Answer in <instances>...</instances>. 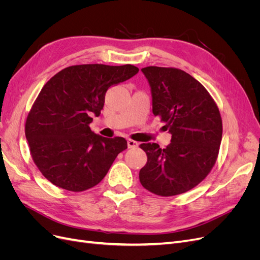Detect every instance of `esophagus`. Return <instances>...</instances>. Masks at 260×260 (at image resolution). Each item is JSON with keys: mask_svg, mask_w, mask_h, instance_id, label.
I'll return each instance as SVG.
<instances>
[{"mask_svg": "<svg viewBox=\"0 0 260 260\" xmlns=\"http://www.w3.org/2000/svg\"><path fill=\"white\" fill-rule=\"evenodd\" d=\"M139 146V143L133 140H128V147L129 148H136Z\"/></svg>", "mask_w": 260, "mask_h": 260, "instance_id": "1", "label": "esophagus"}]
</instances>
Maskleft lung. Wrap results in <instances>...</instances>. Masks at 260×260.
I'll use <instances>...</instances> for the list:
<instances>
[{
	"label": "left lung",
	"mask_w": 260,
	"mask_h": 260,
	"mask_svg": "<svg viewBox=\"0 0 260 260\" xmlns=\"http://www.w3.org/2000/svg\"><path fill=\"white\" fill-rule=\"evenodd\" d=\"M151 86L154 116H159L171 143H142L147 162L140 182L160 196L191 190L214 167L222 139V120L210 94L198 80L177 68L141 69Z\"/></svg>",
	"instance_id": "8db88e82"
}]
</instances>
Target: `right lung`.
I'll list each match as a JSON object with an SVG mask.
<instances>
[{
  "label": "right lung",
  "instance_id": "obj_1",
  "mask_svg": "<svg viewBox=\"0 0 260 260\" xmlns=\"http://www.w3.org/2000/svg\"><path fill=\"white\" fill-rule=\"evenodd\" d=\"M138 72L133 65H76L44 84L25 133L35 164L50 182L81 192L103 180L127 141L95 135L89 124L103 109L106 91Z\"/></svg>",
  "mask_w": 260,
  "mask_h": 260
}]
</instances>
